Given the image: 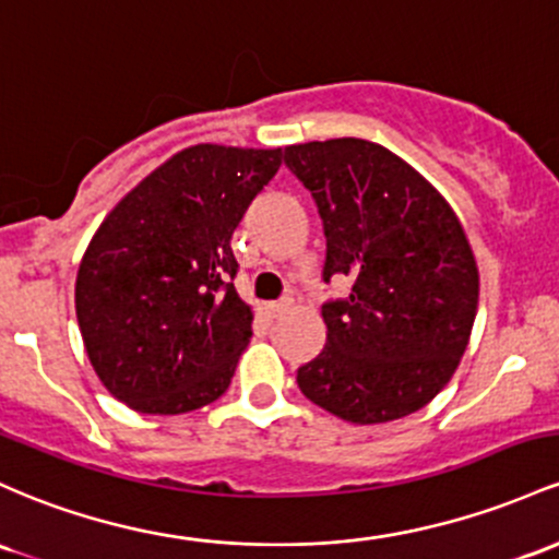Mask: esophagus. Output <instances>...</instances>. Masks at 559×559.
<instances>
[{
	"mask_svg": "<svg viewBox=\"0 0 559 559\" xmlns=\"http://www.w3.org/2000/svg\"><path fill=\"white\" fill-rule=\"evenodd\" d=\"M289 299H278V302H267V310H270V316H281V312H286L289 310Z\"/></svg>",
	"mask_w": 559,
	"mask_h": 559,
	"instance_id": "34e87169",
	"label": "esophagus"
}]
</instances>
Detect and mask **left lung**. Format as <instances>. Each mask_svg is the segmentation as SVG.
I'll return each instance as SVG.
<instances>
[{"label": "left lung", "mask_w": 559, "mask_h": 559, "mask_svg": "<svg viewBox=\"0 0 559 559\" xmlns=\"http://www.w3.org/2000/svg\"><path fill=\"white\" fill-rule=\"evenodd\" d=\"M284 162L321 214L323 281L353 278L347 299L323 302L326 347L299 366V390L353 425L425 408L475 323L480 278L462 223L419 171L369 140L289 145Z\"/></svg>", "instance_id": "left-lung-1"}]
</instances>
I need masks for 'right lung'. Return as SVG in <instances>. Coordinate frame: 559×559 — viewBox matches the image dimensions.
I'll return each mask as SVG.
<instances>
[{
	"mask_svg": "<svg viewBox=\"0 0 559 559\" xmlns=\"http://www.w3.org/2000/svg\"><path fill=\"white\" fill-rule=\"evenodd\" d=\"M281 148L193 145L153 169L92 236L76 275L90 364L140 414L217 401L251 336L230 238Z\"/></svg>",
	"mask_w": 559,
	"mask_h": 559,
	"instance_id": "right-lung-1",
	"label": "right lung"
}]
</instances>
